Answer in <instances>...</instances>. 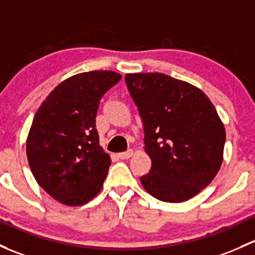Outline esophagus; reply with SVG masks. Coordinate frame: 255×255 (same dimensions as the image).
<instances>
[{
  "label": "esophagus",
  "instance_id": "34e87169",
  "mask_svg": "<svg viewBox=\"0 0 255 255\" xmlns=\"http://www.w3.org/2000/svg\"><path fill=\"white\" fill-rule=\"evenodd\" d=\"M133 156V150H128V151H125V152H120L119 154V157L122 160H126V159H129V157Z\"/></svg>",
  "mask_w": 255,
  "mask_h": 255
}]
</instances>
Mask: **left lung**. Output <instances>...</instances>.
<instances>
[{"label":"left lung","instance_id":"1","mask_svg":"<svg viewBox=\"0 0 255 255\" xmlns=\"http://www.w3.org/2000/svg\"><path fill=\"white\" fill-rule=\"evenodd\" d=\"M130 96L144 125L151 170L140 178L156 199L181 203L211 183L224 160L226 130L199 88L163 73H128Z\"/></svg>","mask_w":255,"mask_h":255}]
</instances>
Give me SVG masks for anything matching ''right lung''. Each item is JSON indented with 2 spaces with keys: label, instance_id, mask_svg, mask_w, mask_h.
<instances>
[{
  "label": "right lung",
  "instance_id": "add662e5",
  "mask_svg": "<svg viewBox=\"0 0 255 255\" xmlns=\"http://www.w3.org/2000/svg\"><path fill=\"white\" fill-rule=\"evenodd\" d=\"M122 76L90 71L64 79L42 101L26 138L37 184L64 205L79 206L101 191L111 157L99 144L95 119L101 98Z\"/></svg>",
  "mask_w": 255,
  "mask_h": 255
}]
</instances>
